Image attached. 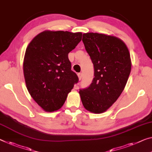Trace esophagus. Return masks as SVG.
<instances>
[{
    "label": "esophagus",
    "instance_id": "esophagus-1",
    "mask_svg": "<svg viewBox=\"0 0 152 152\" xmlns=\"http://www.w3.org/2000/svg\"><path fill=\"white\" fill-rule=\"evenodd\" d=\"M77 75H78V78H79V80H81V78H82V73H78Z\"/></svg>",
    "mask_w": 152,
    "mask_h": 152
}]
</instances>
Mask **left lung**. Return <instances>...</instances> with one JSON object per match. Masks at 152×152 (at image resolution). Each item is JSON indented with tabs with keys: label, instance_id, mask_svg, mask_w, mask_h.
I'll use <instances>...</instances> for the list:
<instances>
[{
	"label": "left lung",
	"instance_id": "left-lung-1",
	"mask_svg": "<svg viewBox=\"0 0 152 152\" xmlns=\"http://www.w3.org/2000/svg\"><path fill=\"white\" fill-rule=\"evenodd\" d=\"M82 41L94 64V77L79 94L86 110L102 113L124 89L131 71L130 55L124 42L115 36L88 32Z\"/></svg>",
	"mask_w": 152,
	"mask_h": 152
}]
</instances>
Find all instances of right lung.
<instances>
[{
	"mask_svg": "<svg viewBox=\"0 0 152 152\" xmlns=\"http://www.w3.org/2000/svg\"><path fill=\"white\" fill-rule=\"evenodd\" d=\"M81 37V32L45 30L28 45L23 63L26 85L44 111L53 112L61 108L74 84L78 82L68 54Z\"/></svg>",
	"mask_w": 152,
	"mask_h": 152,
	"instance_id": "add662e5",
	"label": "right lung"
}]
</instances>
